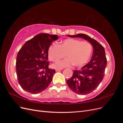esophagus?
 <instances>
[{"label": "esophagus", "mask_w": 123, "mask_h": 123, "mask_svg": "<svg viewBox=\"0 0 123 123\" xmlns=\"http://www.w3.org/2000/svg\"><path fill=\"white\" fill-rule=\"evenodd\" d=\"M62 69H55V71L56 72H58V71H61V70H62Z\"/></svg>", "instance_id": "34e87169"}]
</instances>
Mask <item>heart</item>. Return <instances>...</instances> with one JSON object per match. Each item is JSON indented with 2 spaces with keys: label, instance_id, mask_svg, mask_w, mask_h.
<instances>
[{
  "label": "heart",
  "instance_id": "obj_1",
  "mask_svg": "<svg viewBox=\"0 0 123 123\" xmlns=\"http://www.w3.org/2000/svg\"><path fill=\"white\" fill-rule=\"evenodd\" d=\"M92 46L88 42L69 38L59 44L53 43L48 48V54L50 61L57 62L66 56L67 58L53 65L55 68H62L74 65L81 67L88 62L92 53Z\"/></svg>",
  "mask_w": 123,
  "mask_h": 123
}]
</instances>
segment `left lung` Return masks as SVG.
<instances>
[{
  "instance_id": "obj_1",
  "label": "left lung",
  "mask_w": 123,
  "mask_h": 123,
  "mask_svg": "<svg viewBox=\"0 0 123 123\" xmlns=\"http://www.w3.org/2000/svg\"><path fill=\"white\" fill-rule=\"evenodd\" d=\"M88 40L93 48L90 61L80 69L73 70L72 77L67 80L69 87L75 93L86 95L97 88L103 80L107 65L105 51L103 46L95 39L84 34L67 35Z\"/></svg>"
}]
</instances>
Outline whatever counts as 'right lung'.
I'll use <instances>...</instances> for the list:
<instances>
[{"label":"right lung","instance_id":"obj_1","mask_svg":"<svg viewBox=\"0 0 123 123\" xmlns=\"http://www.w3.org/2000/svg\"><path fill=\"white\" fill-rule=\"evenodd\" d=\"M57 35L41 33L28 40L18 52L16 70L18 83L24 90L32 94L44 91L55 73L49 68L48 48Z\"/></svg>","mask_w":123,"mask_h":123}]
</instances>
